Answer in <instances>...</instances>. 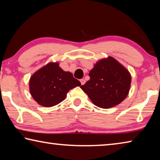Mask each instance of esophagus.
<instances>
[{"label":"esophagus","mask_w":160,"mask_h":160,"mask_svg":"<svg viewBox=\"0 0 160 160\" xmlns=\"http://www.w3.org/2000/svg\"><path fill=\"white\" fill-rule=\"evenodd\" d=\"M80 81V82H81V85H83L85 83V79H81Z\"/></svg>","instance_id":"1"}]
</instances>
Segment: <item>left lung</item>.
<instances>
[{
    "instance_id": "8db88e82",
    "label": "left lung",
    "mask_w": 160,
    "mask_h": 160,
    "mask_svg": "<svg viewBox=\"0 0 160 160\" xmlns=\"http://www.w3.org/2000/svg\"><path fill=\"white\" fill-rule=\"evenodd\" d=\"M90 77L80 88L97 107L109 109L125 99L129 93L131 75L112 56L102 58L90 71Z\"/></svg>"
}]
</instances>
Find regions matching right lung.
<instances>
[{"instance_id":"obj_1","label":"right lung","mask_w":160,"mask_h":160,"mask_svg":"<svg viewBox=\"0 0 160 160\" xmlns=\"http://www.w3.org/2000/svg\"><path fill=\"white\" fill-rule=\"evenodd\" d=\"M72 74L59 66L58 62H49L32 75L29 92L34 101L44 107L58 104L66 99L70 90L80 86Z\"/></svg>"}]
</instances>
